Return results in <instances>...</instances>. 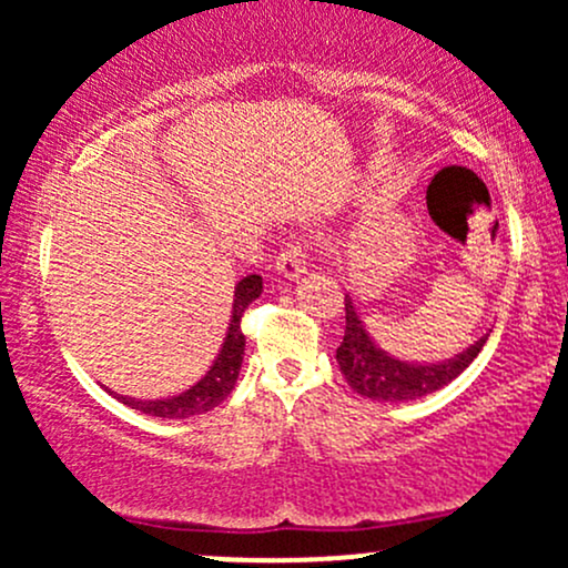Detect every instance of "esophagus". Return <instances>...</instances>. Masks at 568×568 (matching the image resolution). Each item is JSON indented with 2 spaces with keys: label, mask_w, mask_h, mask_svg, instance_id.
Returning a JSON list of instances; mask_svg holds the SVG:
<instances>
[{
  "label": "esophagus",
  "mask_w": 568,
  "mask_h": 568,
  "mask_svg": "<svg viewBox=\"0 0 568 568\" xmlns=\"http://www.w3.org/2000/svg\"><path fill=\"white\" fill-rule=\"evenodd\" d=\"M277 272L283 275L285 280H298L306 272V251L304 245L298 243H291L285 251H280L277 256Z\"/></svg>",
  "instance_id": "esophagus-1"
}]
</instances>
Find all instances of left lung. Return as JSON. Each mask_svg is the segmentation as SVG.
Listing matches in <instances>:
<instances>
[{"label": "left lung", "mask_w": 568, "mask_h": 568, "mask_svg": "<svg viewBox=\"0 0 568 568\" xmlns=\"http://www.w3.org/2000/svg\"><path fill=\"white\" fill-rule=\"evenodd\" d=\"M344 312H347V325H344V338L336 349L338 368L355 393L379 403H408L446 387L478 357L488 338V334H484L448 361L408 363L384 352L374 342V336L366 331V323L361 321V312L352 304V296H344Z\"/></svg>", "instance_id": "obj_1"}]
</instances>
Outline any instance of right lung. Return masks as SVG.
I'll return each mask as SVG.
<instances>
[{
    "label": "right lung",
    "mask_w": 568,
    "mask_h": 568,
    "mask_svg": "<svg viewBox=\"0 0 568 568\" xmlns=\"http://www.w3.org/2000/svg\"><path fill=\"white\" fill-rule=\"evenodd\" d=\"M262 275H247L234 285V304L230 315V328H226L224 344H221L216 361L205 371V376L197 384L184 389V393L160 397V400H139V397L114 395L125 406L141 410V414L160 416V419H189L194 414H205V410L216 408L221 400L234 389V382L240 376V366H243L245 355V336L240 328V317L247 310V304L256 302L262 296Z\"/></svg>",
    "instance_id": "add662e5"
}]
</instances>
